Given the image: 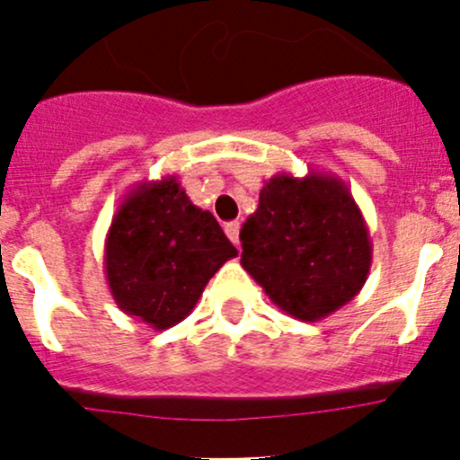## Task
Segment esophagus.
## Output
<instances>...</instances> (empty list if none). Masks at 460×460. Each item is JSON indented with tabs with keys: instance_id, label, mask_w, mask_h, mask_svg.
I'll return each mask as SVG.
<instances>
[{
	"instance_id": "34e87169",
	"label": "esophagus",
	"mask_w": 460,
	"mask_h": 460,
	"mask_svg": "<svg viewBox=\"0 0 460 460\" xmlns=\"http://www.w3.org/2000/svg\"><path fill=\"white\" fill-rule=\"evenodd\" d=\"M225 234H226V238H229L231 243L240 249V222H226Z\"/></svg>"
}]
</instances>
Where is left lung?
I'll use <instances>...</instances> for the list:
<instances>
[{"instance_id":"left-lung-1","label":"left lung","mask_w":460,"mask_h":460,"mask_svg":"<svg viewBox=\"0 0 460 460\" xmlns=\"http://www.w3.org/2000/svg\"><path fill=\"white\" fill-rule=\"evenodd\" d=\"M244 271L273 305L314 323L358 296L372 267L367 222L332 173H278L240 229Z\"/></svg>"}]
</instances>
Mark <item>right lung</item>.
<instances>
[{
	"instance_id": "add662e5",
	"label": "right lung",
	"mask_w": 460,
	"mask_h": 460,
	"mask_svg": "<svg viewBox=\"0 0 460 460\" xmlns=\"http://www.w3.org/2000/svg\"><path fill=\"white\" fill-rule=\"evenodd\" d=\"M238 256L208 211L189 200L175 175L136 184L104 243V271L115 305L153 329L182 323L213 273Z\"/></svg>"
}]
</instances>
